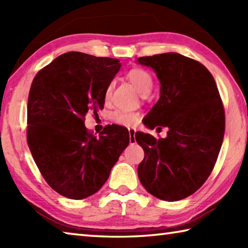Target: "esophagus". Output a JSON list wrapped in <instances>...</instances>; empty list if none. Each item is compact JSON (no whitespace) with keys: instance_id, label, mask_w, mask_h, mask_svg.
<instances>
[{"instance_id":"esophagus-1","label":"esophagus","mask_w":248,"mask_h":248,"mask_svg":"<svg viewBox=\"0 0 248 248\" xmlns=\"http://www.w3.org/2000/svg\"><path fill=\"white\" fill-rule=\"evenodd\" d=\"M128 130H129V136H130V139H129L130 144L136 143V138H134V134H136V131H137L136 128H129Z\"/></svg>"}]
</instances>
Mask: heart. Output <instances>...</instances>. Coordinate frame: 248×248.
Instances as JSON below:
<instances>
[{
    "label": "heart",
    "mask_w": 248,
    "mask_h": 248,
    "mask_svg": "<svg viewBox=\"0 0 248 248\" xmlns=\"http://www.w3.org/2000/svg\"><path fill=\"white\" fill-rule=\"evenodd\" d=\"M128 79L133 84L137 91L143 96L145 94H150L151 90L153 87V78L151 74L143 69H132L129 71L128 73ZM111 94V85H108V87L105 91V99L108 100ZM114 120L118 124L124 125V127H131L134 125L138 120H139V115L137 112L127 111V110H117L114 114Z\"/></svg>",
    "instance_id": "1"
}]
</instances>
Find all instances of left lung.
Instances as JSON below:
<instances>
[{"mask_svg": "<svg viewBox=\"0 0 248 248\" xmlns=\"http://www.w3.org/2000/svg\"><path fill=\"white\" fill-rule=\"evenodd\" d=\"M161 84L159 99L143 119L150 129L169 128L166 138L143 132L138 176L146 191L165 201L187 198L211 174L223 142L224 108L212 74L200 62L167 52L138 58ZM161 129V128H157Z\"/></svg>", "mask_w": 248, "mask_h": 248, "instance_id": "obj_1", "label": "left lung"}]
</instances>
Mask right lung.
Masks as SVG:
<instances>
[{"instance_id":"add662e5","label":"right lung","mask_w":248,"mask_h":248,"mask_svg":"<svg viewBox=\"0 0 248 248\" xmlns=\"http://www.w3.org/2000/svg\"><path fill=\"white\" fill-rule=\"evenodd\" d=\"M118 59L63 53L33 78L27 105V142L43 177L58 194L84 199L106 183L129 144L124 127H105L98 138L84 117L104 108L105 91L120 70Z\"/></svg>"}]
</instances>
